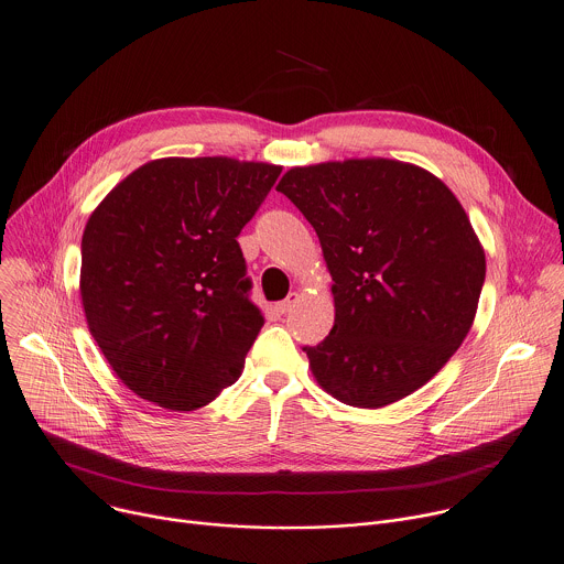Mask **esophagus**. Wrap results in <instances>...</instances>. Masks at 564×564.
Listing matches in <instances>:
<instances>
[{
  "label": "esophagus",
  "mask_w": 564,
  "mask_h": 564,
  "mask_svg": "<svg viewBox=\"0 0 564 564\" xmlns=\"http://www.w3.org/2000/svg\"><path fill=\"white\" fill-rule=\"evenodd\" d=\"M299 299H301V296H299V292H290V294H288V299H283L281 303H276V310H279L281 314H285V312H290V310L299 303Z\"/></svg>",
  "instance_id": "34e87169"
}]
</instances>
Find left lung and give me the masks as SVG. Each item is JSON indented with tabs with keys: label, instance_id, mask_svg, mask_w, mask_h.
I'll use <instances>...</instances> for the list:
<instances>
[{
	"label": "left lung",
	"instance_id": "obj_1",
	"mask_svg": "<svg viewBox=\"0 0 564 564\" xmlns=\"http://www.w3.org/2000/svg\"><path fill=\"white\" fill-rule=\"evenodd\" d=\"M276 191L316 230L334 281V327L303 347L316 383L379 410L432 381L471 329L485 283V250L449 187L371 156L292 167Z\"/></svg>",
	"mask_w": 564,
	"mask_h": 564
}]
</instances>
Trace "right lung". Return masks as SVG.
Wrapping results in <instances>:
<instances>
[{
    "label": "right lung",
    "mask_w": 564,
    "mask_h": 564,
    "mask_svg": "<svg viewBox=\"0 0 564 564\" xmlns=\"http://www.w3.org/2000/svg\"><path fill=\"white\" fill-rule=\"evenodd\" d=\"M281 165L154 159L119 181L82 237L88 329L121 383L193 412L232 386L265 318L250 301L239 232Z\"/></svg>",
    "instance_id": "right-lung-1"
}]
</instances>
